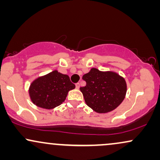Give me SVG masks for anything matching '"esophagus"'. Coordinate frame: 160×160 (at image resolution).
<instances>
[{"label": "esophagus", "instance_id": "obj_1", "mask_svg": "<svg viewBox=\"0 0 160 160\" xmlns=\"http://www.w3.org/2000/svg\"><path fill=\"white\" fill-rule=\"evenodd\" d=\"M75 86H76V88L77 89H79V88H80V83H79V82H78V83H76L75 84Z\"/></svg>", "mask_w": 160, "mask_h": 160}]
</instances>
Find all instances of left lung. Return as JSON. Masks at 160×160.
I'll return each instance as SVG.
<instances>
[{
    "label": "left lung",
    "instance_id": "1",
    "mask_svg": "<svg viewBox=\"0 0 160 160\" xmlns=\"http://www.w3.org/2000/svg\"><path fill=\"white\" fill-rule=\"evenodd\" d=\"M86 85L80 87L86 104L98 113L116 109L126 97L127 85L125 79L114 71L90 69L82 76Z\"/></svg>",
    "mask_w": 160,
    "mask_h": 160
}]
</instances>
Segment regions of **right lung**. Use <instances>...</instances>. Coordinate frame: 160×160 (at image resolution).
Wrapping results in <instances>:
<instances>
[{"label": "right lung", "instance_id": "add662e5", "mask_svg": "<svg viewBox=\"0 0 160 160\" xmlns=\"http://www.w3.org/2000/svg\"><path fill=\"white\" fill-rule=\"evenodd\" d=\"M74 88L68 75L55 70L35 79L29 86L28 93L37 107L51 110L63 103L68 92Z\"/></svg>", "mask_w": 160, "mask_h": 160}]
</instances>
